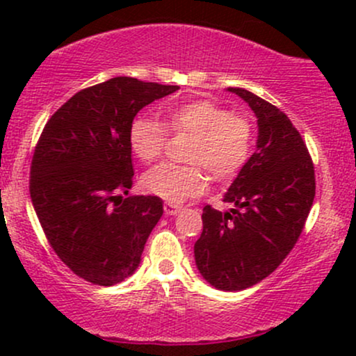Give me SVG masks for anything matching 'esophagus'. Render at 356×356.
I'll list each match as a JSON object with an SVG mask.
<instances>
[{
	"label": "esophagus",
	"mask_w": 356,
	"mask_h": 356,
	"mask_svg": "<svg viewBox=\"0 0 356 356\" xmlns=\"http://www.w3.org/2000/svg\"><path fill=\"white\" fill-rule=\"evenodd\" d=\"M182 207L177 206V204H172V202H165L164 204V212L167 216H175L177 212H181Z\"/></svg>",
	"instance_id": "1"
}]
</instances>
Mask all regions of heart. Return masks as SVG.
<instances>
[{
	"label": "heart",
	"instance_id": "heart-1",
	"mask_svg": "<svg viewBox=\"0 0 356 356\" xmlns=\"http://www.w3.org/2000/svg\"><path fill=\"white\" fill-rule=\"evenodd\" d=\"M165 125L175 134L194 137L187 152L192 165L162 164L142 177V187L169 202H184L202 194L207 174L216 181H229L246 165L252 152L254 129L249 118L232 115L211 100H192L164 107ZM164 124L152 117L137 115L129 129V145L144 164L157 161L164 152Z\"/></svg>",
	"mask_w": 356,
	"mask_h": 356
}]
</instances>
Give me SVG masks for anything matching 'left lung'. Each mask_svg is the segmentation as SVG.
Masks as SVG:
<instances>
[{
  "label": "left lung",
  "mask_w": 356,
  "mask_h": 356,
  "mask_svg": "<svg viewBox=\"0 0 356 356\" xmlns=\"http://www.w3.org/2000/svg\"><path fill=\"white\" fill-rule=\"evenodd\" d=\"M257 118L256 152L224 194L234 209H202L195 266L222 291L271 275L295 248L314 199V167L300 132L280 108L244 88H227Z\"/></svg>",
  "instance_id": "1"
}]
</instances>
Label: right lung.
<instances>
[{"label": "right lung", "instance_id": "add662e5", "mask_svg": "<svg viewBox=\"0 0 356 356\" xmlns=\"http://www.w3.org/2000/svg\"><path fill=\"white\" fill-rule=\"evenodd\" d=\"M177 85L115 76L72 97L44 125L31 161L30 194L56 256L93 284L113 286L136 273L162 218L157 195H129V129L145 105Z\"/></svg>", "mask_w": 356, "mask_h": 356}]
</instances>
